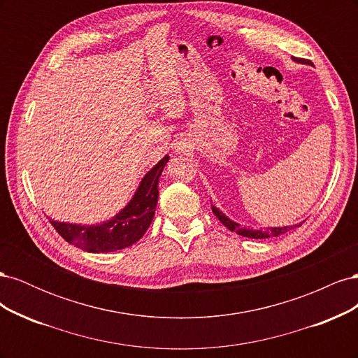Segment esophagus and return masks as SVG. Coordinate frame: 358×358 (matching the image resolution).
<instances>
[{
	"mask_svg": "<svg viewBox=\"0 0 358 358\" xmlns=\"http://www.w3.org/2000/svg\"><path fill=\"white\" fill-rule=\"evenodd\" d=\"M185 149H187V146H185V145H182V143H179V145L176 146V150H178V152H185Z\"/></svg>",
	"mask_w": 358,
	"mask_h": 358,
	"instance_id": "34e87169",
	"label": "esophagus"
}]
</instances>
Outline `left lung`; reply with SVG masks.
<instances>
[{
  "label": "left lung",
  "instance_id": "obj_1",
  "mask_svg": "<svg viewBox=\"0 0 358 358\" xmlns=\"http://www.w3.org/2000/svg\"><path fill=\"white\" fill-rule=\"evenodd\" d=\"M212 212L230 231H234L243 237H249V239H267V237H278L280 234H285L287 231L292 230L296 227V225L294 227L292 225L291 227H268L267 230H251V229H245V227H241V224L231 221L229 216L222 213L218 208H215L213 204H212Z\"/></svg>",
  "mask_w": 358,
  "mask_h": 358
}]
</instances>
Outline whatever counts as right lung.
<instances>
[{"label":"right lung","instance_id":"add662e5","mask_svg":"<svg viewBox=\"0 0 358 358\" xmlns=\"http://www.w3.org/2000/svg\"><path fill=\"white\" fill-rule=\"evenodd\" d=\"M169 155L150 169L140 182L133 199L112 220L101 224L82 225L50 220L64 241L86 252H113L140 241L154 220L158 201V182Z\"/></svg>","mask_w":358,"mask_h":358}]
</instances>
